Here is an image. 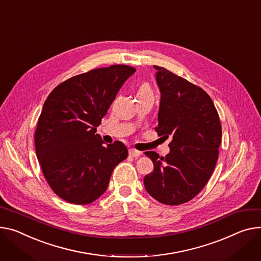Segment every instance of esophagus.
I'll return each instance as SVG.
<instances>
[{"instance_id":"34e87169","label":"esophagus","mask_w":261,"mask_h":261,"mask_svg":"<svg viewBox=\"0 0 261 261\" xmlns=\"http://www.w3.org/2000/svg\"><path fill=\"white\" fill-rule=\"evenodd\" d=\"M129 155L132 156V158H138V156L142 155V152L138 151V150H135V149H130L129 150Z\"/></svg>"}]
</instances>
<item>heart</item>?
<instances>
[{
    "label": "heart",
    "mask_w": 261,
    "mask_h": 261,
    "mask_svg": "<svg viewBox=\"0 0 261 261\" xmlns=\"http://www.w3.org/2000/svg\"><path fill=\"white\" fill-rule=\"evenodd\" d=\"M136 96L137 98L141 97H147V96H153V91L151 86L148 83H143L137 88V92H136Z\"/></svg>",
    "instance_id": "1"
}]
</instances>
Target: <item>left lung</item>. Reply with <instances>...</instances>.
<instances>
[{
  "label": "left lung",
  "instance_id": "left-lung-1",
  "mask_svg": "<svg viewBox=\"0 0 261 261\" xmlns=\"http://www.w3.org/2000/svg\"><path fill=\"white\" fill-rule=\"evenodd\" d=\"M154 68L162 93L155 131L172 140L165 158L145 152L154 170L144 184L154 199L178 205L194 198L209 181L218 160L221 125L214 102L203 89L164 67Z\"/></svg>",
  "mask_w": 261,
  "mask_h": 261
}]
</instances>
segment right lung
<instances>
[{
    "label": "right lung",
    "mask_w": 261,
    "mask_h": 261,
    "mask_svg": "<svg viewBox=\"0 0 261 261\" xmlns=\"http://www.w3.org/2000/svg\"><path fill=\"white\" fill-rule=\"evenodd\" d=\"M134 72L127 65L92 69L64 81L46 98L34 145L49 187L62 199L93 202L107 190L116 165L128 158L123 143L105 146L95 132Z\"/></svg>",
    "instance_id": "1"
}]
</instances>
